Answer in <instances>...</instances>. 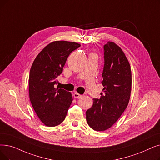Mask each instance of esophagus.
Listing matches in <instances>:
<instances>
[{
	"label": "esophagus",
	"mask_w": 160,
	"mask_h": 160,
	"mask_svg": "<svg viewBox=\"0 0 160 160\" xmlns=\"http://www.w3.org/2000/svg\"><path fill=\"white\" fill-rule=\"evenodd\" d=\"M73 96H74V98H76V99H79V98H80V97H81L82 95H80V94H79L78 93L75 92V93H74Z\"/></svg>",
	"instance_id": "1"
}]
</instances>
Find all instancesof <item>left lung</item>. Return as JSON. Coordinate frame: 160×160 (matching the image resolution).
I'll use <instances>...</instances> for the list:
<instances>
[{"label":"left lung","instance_id":"left-lung-1","mask_svg":"<svg viewBox=\"0 0 160 160\" xmlns=\"http://www.w3.org/2000/svg\"><path fill=\"white\" fill-rule=\"evenodd\" d=\"M102 74L103 93L93 99L92 107L86 111V120L95 131L112 127L127 108L129 101L132 78L129 61L121 48L113 42L104 46Z\"/></svg>","mask_w":160,"mask_h":160}]
</instances>
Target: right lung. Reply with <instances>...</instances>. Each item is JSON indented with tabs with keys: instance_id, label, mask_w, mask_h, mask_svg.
Wrapping results in <instances>:
<instances>
[{
	"instance_id": "right-lung-1",
	"label": "right lung",
	"mask_w": 160,
	"mask_h": 160,
	"mask_svg": "<svg viewBox=\"0 0 160 160\" xmlns=\"http://www.w3.org/2000/svg\"><path fill=\"white\" fill-rule=\"evenodd\" d=\"M80 46L76 42L54 41L33 61L29 78V98L37 115L46 126L55 127L63 122L72 103L71 93L54 85L68 55Z\"/></svg>"
}]
</instances>
